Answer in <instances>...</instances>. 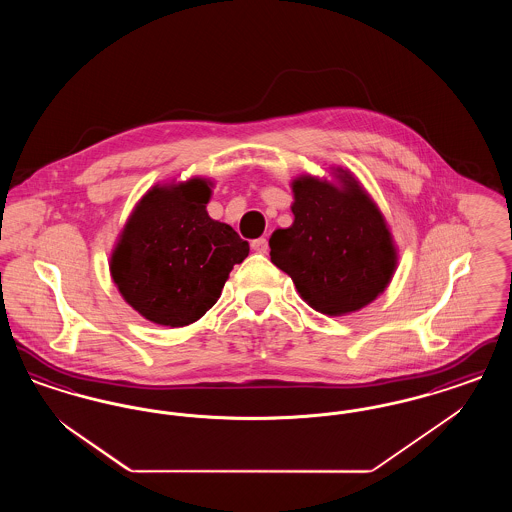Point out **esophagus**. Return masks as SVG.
I'll return each mask as SVG.
<instances>
[{
	"instance_id": "34e87169",
	"label": "esophagus",
	"mask_w": 512,
	"mask_h": 512,
	"mask_svg": "<svg viewBox=\"0 0 512 512\" xmlns=\"http://www.w3.org/2000/svg\"><path fill=\"white\" fill-rule=\"evenodd\" d=\"M251 249L257 251V253H267L268 251V240L267 238H257L251 242Z\"/></svg>"
}]
</instances>
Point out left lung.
Segmentation results:
<instances>
[{"instance_id": "1", "label": "left lung", "mask_w": 512, "mask_h": 512, "mask_svg": "<svg viewBox=\"0 0 512 512\" xmlns=\"http://www.w3.org/2000/svg\"><path fill=\"white\" fill-rule=\"evenodd\" d=\"M343 188L301 176L293 182V224L276 230L270 261L292 276L301 297L340 317L384 292L395 270V247L382 213L345 172Z\"/></svg>"}]
</instances>
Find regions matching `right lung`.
Here are the masks:
<instances>
[{"label":"right lung","mask_w":512,"mask_h":512,"mask_svg":"<svg viewBox=\"0 0 512 512\" xmlns=\"http://www.w3.org/2000/svg\"><path fill=\"white\" fill-rule=\"evenodd\" d=\"M209 197L201 178L149 190L115 247L111 274L119 292L155 324L178 328L203 317L249 253L232 226L207 215Z\"/></svg>","instance_id":"right-lung-1"}]
</instances>
